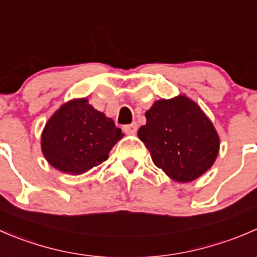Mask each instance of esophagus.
<instances>
[{
  "instance_id": "34e87169",
  "label": "esophagus",
  "mask_w": 257,
  "mask_h": 257,
  "mask_svg": "<svg viewBox=\"0 0 257 257\" xmlns=\"http://www.w3.org/2000/svg\"><path fill=\"white\" fill-rule=\"evenodd\" d=\"M123 129H124V132H125L126 134H136L137 129H138V124L134 121V123L128 124V125H124Z\"/></svg>"
}]
</instances>
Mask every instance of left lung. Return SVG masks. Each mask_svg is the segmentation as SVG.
<instances>
[{"label": "left lung", "mask_w": 257, "mask_h": 257, "mask_svg": "<svg viewBox=\"0 0 257 257\" xmlns=\"http://www.w3.org/2000/svg\"><path fill=\"white\" fill-rule=\"evenodd\" d=\"M138 137L153 163L173 180L189 183L204 174L219 154L220 139L211 120L185 95L159 99L145 112Z\"/></svg>", "instance_id": "left-lung-1"}]
</instances>
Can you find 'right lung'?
<instances>
[{
  "label": "right lung",
  "instance_id": "add662e5",
  "mask_svg": "<svg viewBox=\"0 0 257 257\" xmlns=\"http://www.w3.org/2000/svg\"><path fill=\"white\" fill-rule=\"evenodd\" d=\"M123 136L113 119L94 109L87 98H79L67 102L48 119L41 148L52 167L79 175L107 160Z\"/></svg>",
  "mask_w": 257,
  "mask_h": 257
}]
</instances>
